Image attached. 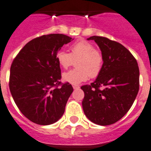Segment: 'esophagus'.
Listing matches in <instances>:
<instances>
[{"instance_id":"esophagus-1","label":"esophagus","mask_w":151,"mask_h":151,"mask_svg":"<svg viewBox=\"0 0 151 151\" xmlns=\"http://www.w3.org/2000/svg\"><path fill=\"white\" fill-rule=\"evenodd\" d=\"M73 88H74V90H77V89L80 88V86H78V85H73Z\"/></svg>"}]
</instances>
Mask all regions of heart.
Returning a JSON list of instances; mask_svg holds the SVG:
<instances>
[{
	"label": "heart",
	"mask_w": 151,
	"mask_h": 151,
	"mask_svg": "<svg viewBox=\"0 0 151 151\" xmlns=\"http://www.w3.org/2000/svg\"><path fill=\"white\" fill-rule=\"evenodd\" d=\"M70 53L59 50L56 54L58 63L64 69L71 66L77 59V68L64 73L63 81L77 85L87 81L90 76L95 77L99 75L103 68V58L93 45L86 40H80L70 45Z\"/></svg>",
	"instance_id": "obj_1"
}]
</instances>
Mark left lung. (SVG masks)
<instances>
[{
  "mask_svg": "<svg viewBox=\"0 0 151 151\" xmlns=\"http://www.w3.org/2000/svg\"><path fill=\"white\" fill-rule=\"evenodd\" d=\"M100 48L103 68L90 85H84L82 102L85 115L92 122L109 125L118 122L130 109L139 90V68L129 51L117 42L91 36ZM101 86L103 89H99Z\"/></svg>",
  "mask_w": 151,
  "mask_h": 151,
  "instance_id": "1",
  "label": "left lung"
}]
</instances>
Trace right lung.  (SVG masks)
Masks as SVG:
<instances>
[{
	"instance_id": "obj_1",
	"label": "right lung",
	"mask_w": 151,
	"mask_h": 151,
	"mask_svg": "<svg viewBox=\"0 0 151 151\" xmlns=\"http://www.w3.org/2000/svg\"><path fill=\"white\" fill-rule=\"evenodd\" d=\"M73 39L63 34L36 38L13 61L10 93L20 112L32 122L41 125L53 124L65 112L73 87L69 83H61V68L56 54Z\"/></svg>"
}]
</instances>
